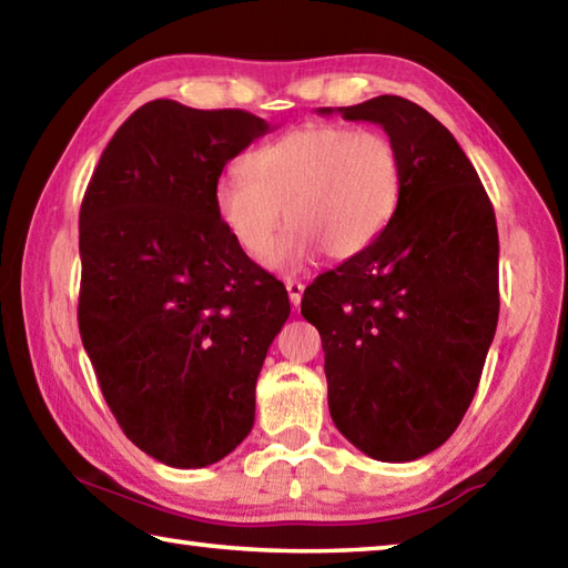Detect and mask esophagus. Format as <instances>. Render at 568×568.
I'll list each match as a JSON object with an SVG mask.
<instances>
[{"label": "esophagus", "instance_id": "34e87169", "mask_svg": "<svg viewBox=\"0 0 568 568\" xmlns=\"http://www.w3.org/2000/svg\"><path fill=\"white\" fill-rule=\"evenodd\" d=\"M285 291H287V297H291V303H293L295 307L301 305L303 291H305V285H303L301 281H293V277H287V281H285Z\"/></svg>", "mask_w": 568, "mask_h": 568}]
</instances>
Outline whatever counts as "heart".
Masks as SVG:
<instances>
[{
	"label": "heart",
	"instance_id": "heart-1",
	"mask_svg": "<svg viewBox=\"0 0 568 568\" xmlns=\"http://www.w3.org/2000/svg\"><path fill=\"white\" fill-rule=\"evenodd\" d=\"M239 178L215 185L220 223L255 261L271 255L281 210L291 227L273 265L295 267L323 253L345 261L373 245L400 195V158L381 132L303 124L250 152Z\"/></svg>",
	"mask_w": 568,
	"mask_h": 568
}]
</instances>
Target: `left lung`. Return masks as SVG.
<instances>
[{"instance_id":"obj_1","label":"left lung","mask_w":568,"mask_h":568,"mask_svg":"<svg viewBox=\"0 0 568 568\" xmlns=\"http://www.w3.org/2000/svg\"><path fill=\"white\" fill-rule=\"evenodd\" d=\"M338 112L396 145L398 207L376 243L305 287L301 313L321 333L335 428L403 464L444 446L474 400L498 323L496 215L454 134L416 102L381 94Z\"/></svg>"}]
</instances>
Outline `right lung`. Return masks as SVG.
Instances as JSON below:
<instances>
[{
  "mask_svg": "<svg viewBox=\"0 0 568 568\" xmlns=\"http://www.w3.org/2000/svg\"><path fill=\"white\" fill-rule=\"evenodd\" d=\"M271 124L155 100L104 148L80 210L82 345L134 446L172 468L235 450L255 383L291 315L281 281L237 247L213 192Z\"/></svg>",
  "mask_w": 568,
  "mask_h": 568,
  "instance_id": "right-lung-1",
  "label": "right lung"
}]
</instances>
